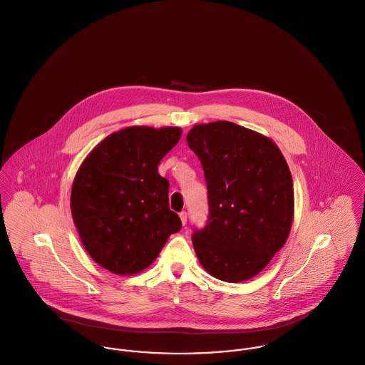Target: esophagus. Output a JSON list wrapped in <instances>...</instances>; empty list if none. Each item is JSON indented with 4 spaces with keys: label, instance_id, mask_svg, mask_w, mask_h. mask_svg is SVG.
<instances>
[{
    "label": "esophagus",
    "instance_id": "esophagus-1",
    "mask_svg": "<svg viewBox=\"0 0 365 365\" xmlns=\"http://www.w3.org/2000/svg\"><path fill=\"white\" fill-rule=\"evenodd\" d=\"M179 217H180L182 224L185 225V224H186V221H187V213H186V212H182V213H179Z\"/></svg>",
    "mask_w": 365,
    "mask_h": 365
}]
</instances>
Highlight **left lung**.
Here are the masks:
<instances>
[{"label":"left lung","instance_id":"1","mask_svg":"<svg viewBox=\"0 0 365 365\" xmlns=\"http://www.w3.org/2000/svg\"><path fill=\"white\" fill-rule=\"evenodd\" d=\"M187 145L199 156L207 183L209 220L195 230L202 267L225 282L259 274L288 240L293 182L275 143L230 121L195 125Z\"/></svg>","mask_w":365,"mask_h":365}]
</instances>
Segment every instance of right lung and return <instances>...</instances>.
Returning <instances> with one entry per match:
<instances>
[{"label":"right lung","mask_w":365,"mask_h":365,"mask_svg":"<svg viewBox=\"0 0 365 365\" xmlns=\"http://www.w3.org/2000/svg\"><path fill=\"white\" fill-rule=\"evenodd\" d=\"M178 127H128L96 146L74 176L71 209L83 247L118 275L144 271L182 221L169 209L160 159L178 144Z\"/></svg>","instance_id":"1"}]
</instances>
